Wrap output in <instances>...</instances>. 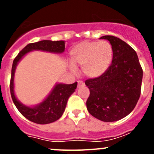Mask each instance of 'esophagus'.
<instances>
[{"label":"esophagus","mask_w":154,"mask_h":154,"mask_svg":"<svg viewBox=\"0 0 154 154\" xmlns=\"http://www.w3.org/2000/svg\"><path fill=\"white\" fill-rule=\"evenodd\" d=\"M85 85V84H84V82L82 81H78V88H80V87L82 86H84Z\"/></svg>","instance_id":"esophagus-1"}]
</instances>
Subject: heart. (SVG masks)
I'll return each mask as SVG.
<instances>
[{
  "label": "heart",
  "instance_id": "obj_1",
  "mask_svg": "<svg viewBox=\"0 0 154 154\" xmlns=\"http://www.w3.org/2000/svg\"><path fill=\"white\" fill-rule=\"evenodd\" d=\"M70 69L82 67L89 78H98L106 72L112 60V45L107 41H84L70 50Z\"/></svg>",
  "mask_w": 154,
  "mask_h": 154
}]
</instances>
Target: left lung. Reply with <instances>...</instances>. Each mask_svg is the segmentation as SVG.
I'll return each instance as SVG.
<instances>
[{"instance_id":"1","label":"left lung","mask_w":154,"mask_h":154,"mask_svg":"<svg viewBox=\"0 0 154 154\" xmlns=\"http://www.w3.org/2000/svg\"><path fill=\"white\" fill-rule=\"evenodd\" d=\"M112 45V63L104 74L89 79L87 109L96 119L114 122L123 119L135 108L141 92L143 69L137 54L126 42L112 35H105Z\"/></svg>"}]
</instances>
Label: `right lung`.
Here are the masks:
<instances>
[{
  "label": "right lung",
  "instance_id": "obj_1",
  "mask_svg": "<svg viewBox=\"0 0 154 154\" xmlns=\"http://www.w3.org/2000/svg\"><path fill=\"white\" fill-rule=\"evenodd\" d=\"M35 50L60 54L65 51V42L43 40L27 45L14 59L10 82L11 95L15 106L26 119L38 124H48L58 120L62 116L69 96L75 92L77 87V82L69 85L56 84L44 101L33 107L27 106L19 102L14 90V77L16 67L24 55Z\"/></svg>",
  "mask_w": 154,
  "mask_h": 154
}]
</instances>
